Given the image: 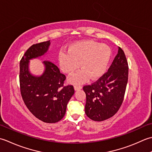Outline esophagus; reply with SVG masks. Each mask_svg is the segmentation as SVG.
Segmentation results:
<instances>
[{
    "label": "esophagus",
    "instance_id": "obj_1",
    "mask_svg": "<svg viewBox=\"0 0 152 152\" xmlns=\"http://www.w3.org/2000/svg\"><path fill=\"white\" fill-rule=\"evenodd\" d=\"M74 88H75V91H78V90H80L82 88V86L80 85H75L74 86Z\"/></svg>",
    "mask_w": 152,
    "mask_h": 152
}]
</instances>
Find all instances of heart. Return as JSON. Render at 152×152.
I'll return each instance as SVG.
<instances>
[{"label":"heart","mask_w":152,"mask_h":152,"mask_svg":"<svg viewBox=\"0 0 152 152\" xmlns=\"http://www.w3.org/2000/svg\"><path fill=\"white\" fill-rule=\"evenodd\" d=\"M111 54L108 45L85 40L72 43L67 52L61 51L58 54V62L61 70L67 75H72L79 66L82 68L69 79L74 84H80L89 77L96 79L103 75L109 65Z\"/></svg>","instance_id":"b5f03b06"}]
</instances>
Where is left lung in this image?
<instances>
[{
	"label": "left lung",
	"mask_w": 152,
	"mask_h": 152,
	"mask_svg": "<svg viewBox=\"0 0 152 152\" xmlns=\"http://www.w3.org/2000/svg\"><path fill=\"white\" fill-rule=\"evenodd\" d=\"M128 75L127 60L119 47L107 72L92 84L83 86L86 98L85 113L90 119L102 121L118 111L125 96Z\"/></svg>",
	"instance_id": "left-lung-1"
}]
</instances>
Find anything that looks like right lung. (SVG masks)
Instances as JSON below:
<instances>
[{
  "label": "right lung",
  "mask_w": 152,
  "mask_h": 152,
  "mask_svg": "<svg viewBox=\"0 0 152 152\" xmlns=\"http://www.w3.org/2000/svg\"><path fill=\"white\" fill-rule=\"evenodd\" d=\"M50 41L33 45L27 49L20 63V85L25 104L37 119L47 123L58 122L63 118L67 104L75 91L73 85L64 86L66 77L50 61L43 64L45 70L37 77L29 71V60L44 55Z\"/></svg>",
  "instance_id": "right-lung-1"
}]
</instances>
